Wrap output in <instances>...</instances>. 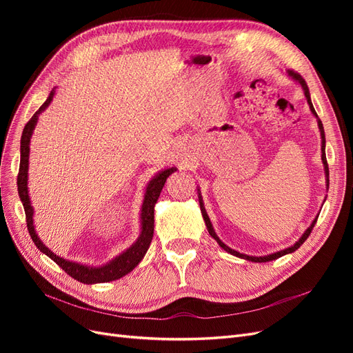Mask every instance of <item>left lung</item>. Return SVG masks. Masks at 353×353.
I'll return each mask as SVG.
<instances>
[{"mask_svg": "<svg viewBox=\"0 0 353 353\" xmlns=\"http://www.w3.org/2000/svg\"><path fill=\"white\" fill-rule=\"evenodd\" d=\"M287 74H288V77H290L293 81H296L299 85H301L302 90H303L305 97H306V100H307L309 109H311L312 114L316 117L318 128H319V134H321V153H323V154H321V160H323L324 172H325V185H327V188H328V165H327V157H325V134H324V126H323L321 121H319V117H318V114H316V112H315V109H314L312 101H311V94H309V88H307V85H306L305 79L301 77V74L293 72V70H287ZM197 194H199V203H200L201 215H203V219H205V223H206V227H208V231H209V234H210V237L215 239L216 243H218V244L221 245V248H222L223 250H225V252L231 253L232 256H237V258H241V259H245V261H250V262H270V261H275V259L281 258V256H284V254L296 252V250H297L299 248H301V245L305 243V240L309 237V234H311L314 225L316 223V219H318V216H316V218L312 221L311 225H309V227L306 228V231L302 234V237L299 239L293 245H290V248L283 249V250H280V252L271 253V254H265V256H249V254H244V253H240V252H237V250H234V249L228 248V245H227L225 243L221 241V239L216 236L215 230H213V227H212V222H210V219H209V216H208V212H206V209H205V205H203V199H201L200 188H197Z\"/></svg>", "mask_w": 353, "mask_h": 353, "instance_id": "8db88e82", "label": "left lung"}]
</instances>
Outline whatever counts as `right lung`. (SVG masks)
Segmentation results:
<instances>
[{"label": "right lung", "mask_w": 353, "mask_h": 353, "mask_svg": "<svg viewBox=\"0 0 353 353\" xmlns=\"http://www.w3.org/2000/svg\"><path fill=\"white\" fill-rule=\"evenodd\" d=\"M54 94H56V88H52L46 103L41 105V108L35 112V114L30 117V121L25 125L23 132H22V140H20V166H19V175H17V191H19L20 201L23 203L29 236L42 253H46L50 259L54 261L63 271L69 274L72 279H74L77 281H81L83 284H97V283H109V281L119 280L123 275L130 274L135 266L143 261L144 254L147 253L148 248H150L153 232H154V205L160 196V191H162L166 183L168 176L172 175L176 170V168H168V169L160 170V172H157L150 181H148V184L145 187V193H144V200L141 205L140 236H138L135 243H132L130 248L123 250L119 256H116V258H113L110 262L104 263L101 266H90V265H83L73 261H68L65 258H60V256L52 253L38 237L34 227V208L30 206V199H29V191H28L30 138L37 126L38 116L48 108L50 103L52 101V97H54Z\"/></svg>", "instance_id": "1"}]
</instances>
